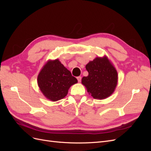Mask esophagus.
Listing matches in <instances>:
<instances>
[{"instance_id": "34e87169", "label": "esophagus", "mask_w": 151, "mask_h": 151, "mask_svg": "<svg viewBox=\"0 0 151 151\" xmlns=\"http://www.w3.org/2000/svg\"><path fill=\"white\" fill-rule=\"evenodd\" d=\"M81 79H82V77H81V76H79V77H77V81H78V82H79V83H80V82L81 81Z\"/></svg>"}]
</instances>
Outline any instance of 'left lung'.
<instances>
[{
    "instance_id": "left-lung-1",
    "label": "left lung",
    "mask_w": 151,
    "mask_h": 151,
    "mask_svg": "<svg viewBox=\"0 0 151 151\" xmlns=\"http://www.w3.org/2000/svg\"><path fill=\"white\" fill-rule=\"evenodd\" d=\"M89 74L83 77L82 83L88 92L95 99H104L109 96L117 85V72L108 59L96 58L86 66Z\"/></svg>"
}]
</instances>
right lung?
<instances>
[{"label": "right lung", "mask_w": 151, "mask_h": 151, "mask_svg": "<svg viewBox=\"0 0 151 151\" xmlns=\"http://www.w3.org/2000/svg\"><path fill=\"white\" fill-rule=\"evenodd\" d=\"M77 83L58 60L48 61L38 76V84L44 96L52 101L64 98L70 87Z\"/></svg>", "instance_id": "add662e5"}]
</instances>
